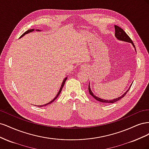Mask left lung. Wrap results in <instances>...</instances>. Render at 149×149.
<instances>
[{
    "instance_id": "obj_1",
    "label": "left lung",
    "mask_w": 149,
    "mask_h": 149,
    "mask_svg": "<svg viewBox=\"0 0 149 149\" xmlns=\"http://www.w3.org/2000/svg\"><path fill=\"white\" fill-rule=\"evenodd\" d=\"M114 28H115V32H116L115 33V36H116V37L117 38H118V40H122V41H125V42H127L131 43L132 44V45L134 46V47L135 48L134 43L132 41L131 38H130L129 37L128 35L125 32V31H124V30L123 29H121L120 27H119V26H118V25H114ZM135 49H136V48H135ZM130 87H131V85H130V86L129 88V89L123 94V95H122L120 97H118V98H116V99H114V100H102V99H101V98L98 97H97L96 96H94V94H93V92L91 91V88H90L89 84V86H88V90H89V93L90 94V95L92 96L94 99H95V100H96L97 101H100V102H103V103H105V104L107 103V104H108V103H114V102H117L118 101H119V100H120L121 98L124 97L125 96V94H126V93H127L129 91V90L130 89Z\"/></svg>"
}]
</instances>
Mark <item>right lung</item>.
<instances>
[{
    "label": "right lung",
    "mask_w": 149,
    "mask_h": 149,
    "mask_svg": "<svg viewBox=\"0 0 149 149\" xmlns=\"http://www.w3.org/2000/svg\"><path fill=\"white\" fill-rule=\"evenodd\" d=\"M34 30V29H31V30H27V31H26L22 35L21 37H23V36L25 35V34H26V33H29V32H31V31H33ZM38 31H40V30H38ZM67 79V77L66 78H65V79L63 80V83H62V84H61V88H60V91H59V92H58V93L57 94V95L56 96V97L53 99V100L52 101H50L49 102H48V103H47V104H44V105H42V106H38L39 107H42V106H47V105H48V104H51L52 102H53L54 101H55L56 99L58 97V96H59V94H60V93H61V90H62V88H63V86H64V84H65V81H66V80Z\"/></svg>",
    "instance_id": "1"
}]
</instances>
